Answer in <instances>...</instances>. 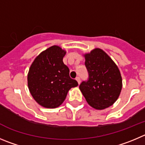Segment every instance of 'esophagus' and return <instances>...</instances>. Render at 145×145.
<instances>
[{
    "label": "esophagus",
    "mask_w": 145,
    "mask_h": 145,
    "mask_svg": "<svg viewBox=\"0 0 145 145\" xmlns=\"http://www.w3.org/2000/svg\"><path fill=\"white\" fill-rule=\"evenodd\" d=\"M76 80L77 81V82H78V84H80V82H81V79H80V77L79 76H77L76 78Z\"/></svg>",
    "instance_id": "obj_1"
}]
</instances>
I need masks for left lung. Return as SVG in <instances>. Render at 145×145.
Segmentation results:
<instances>
[{"label":"left lung","mask_w":145,"mask_h":145,"mask_svg":"<svg viewBox=\"0 0 145 145\" xmlns=\"http://www.w3.org/2000/svg\"><path fill=\"white\" fill-rule=\"evenodd\" d=\"M84 56L89 77L81 83L79 89L90 106L96 109H106L117 101L121 92L122 79L120 70L100 48Z\"/></svg>","instance_id":"8db88e82"}]
</instances>
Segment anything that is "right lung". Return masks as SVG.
<instances>
[{
	"label": "right lung",
	"mask_w": 145,
	"mask_h": 145,
	"mask_svg": "<svg viewBox=\"0 0 145 145\" xmlns=\"http://www.w3.org/2000/svg\"><path fill=\"white\" fill-rule=\"evenodd\" d=\"M66 51L53 46L40 53L30 67L28 74L29 91L38 104L46 108H56L66 99L71 88L78 82L69 76V69L63 62Z\"/></svg>",
	"instance_id": "obj_1"
}]
</instances>
